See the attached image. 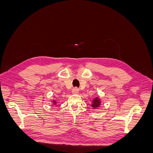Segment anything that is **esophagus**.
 Returning a JSON list of instances; mask_svg holds the SVG:
<instances>
[{
    "label": "esophagus",
    "mask_w": 153,
    "mask_h": 153,
    "mask_svg": "<svg viewBox=\"0 0 153 153\" xmlns=\"http://www.w3.org/2000/svg\"><path fill=\"white\" fill-rule=\"evenodd\" d=\"M78 92H79V89H78L77 87H74L72 89V93L73 94H78Z\"/></svg>",
    "instance_id": "esophagus-1"
}]
</instances>
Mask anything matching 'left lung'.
I'll return each instance as SVG.
<instances>
[{
	"label": "left lung",
	"mask_w": 153,
	"mask_h": 153,
	"mask_svg": "<svg viewBox=\"0 0 153 153\" xmlns=\"http://www.w3.org/2000/svg\"><path fill=\"white\" fill-rule=\"evenodd\" d=\"M100 103H101V101L100 98L98 97H96V98L93 100V102H92V104L91 105L92 107L96 108L98 107V106L100 105Z\"/></svg>",
	"instance_id": "left-lung-1"
}]
</instances>
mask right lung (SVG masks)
<instances>
[{"mask_svg":"<svg viewBox=\"0 0 153 153\" xmlns=\"http://www.w3.org/2000/svg\"><path fill=\"white\" fill-rule=\"evenodd\" d=\"M53 103H54V104L56 103V101H55V100H53Z\"/></svg>","mask_w":153,"mask_h":153,"instance_id":"obj_1","label":"right lung"}]
</instances>
